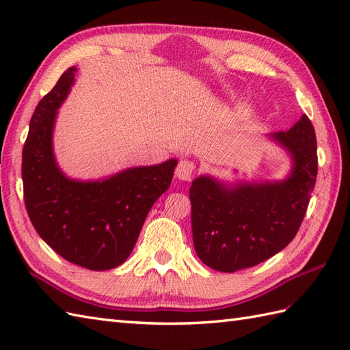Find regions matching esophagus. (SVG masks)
Masks as SVG:
<instances>
[{
  "label": "esophagus",
  "instance_id": "1",
  "mask_svg": "<svg viewBox=\"0 0 350 350\" xmlns=\"http://www.w3.org/2000/svg\"><path fill=\"white\" fill-rule=\"evenodd\" d=\"M194 171H196V163L194 162H191L188 159H182L179 163H177L176 176H177V179L189 182L192 174H194Z\"/></svg>",
  "mask_w": 350,
  "mask_h": 350
}]
</instances>
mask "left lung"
Wrapping results in <instances>:
<instances>
[{
  "label": "left lung",
  "mask_w": 350,
  "mask_h": 350,
  "mask_svg": "<svg viewBox=\"0 0 350 350\" xmlns=\"http://www.w3.org/2000/svg\"><path fill=\"white\" fill-rule=\"evenodd\" d=\"M290 159L284 179L226 182L211 174L189 189L192 239L198 258L219 272L252 267L292 242L317 177L316 133L304 114L288 131L267 133Z\"/></svg>",
  "instance_id": "1"
}]
</instances>
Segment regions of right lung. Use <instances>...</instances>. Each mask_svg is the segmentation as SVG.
<instances>
[{"label":"right lung","mask_w":350,"mask_h":350,"mask_svg":"<svg viewBox=\"0 0 350 350\" xmlns=\"http://www.w3.org/2000/svg\"><path fill=\"white\" fill-rule=\"evenodd\" d=\"M77 72L66 70L36 107L22 150L24 198L36 232L57 254L90 271H108L129 257L148 211L170 188L177 159L100 179L66 174L54 153V129Z\"/></svg>","instance_id":"1"}]
</instances>
